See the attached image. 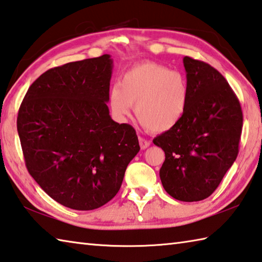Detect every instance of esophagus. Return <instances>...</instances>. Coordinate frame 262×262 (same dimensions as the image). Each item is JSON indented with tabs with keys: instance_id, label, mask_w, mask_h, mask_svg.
Returning <instances> with one entry per match:
<instances>
[{
	"instance_id": "obj_1",
	"label": "esophagus",
	"mask_w": 262,
	"mask_h": 262,
	"mask_svg": "<svg viewBox=\"0 0 262 262\" xmlns=\"http://www.w3.org/2000/svg\"><path fill=\"white\" fill-rule=\"evenodd\" d=\"M139 142H140V146H141L142 150H144V149H146V147H149L150 144H151L150 141L143 139V137H139Z\"/></svg>"
}]
</instances>
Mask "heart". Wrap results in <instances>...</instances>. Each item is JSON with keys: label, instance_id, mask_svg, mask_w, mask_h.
<instances>
[{"label": "heart", "instance_id": "1", "mask_svg": "<svg viewBox=\"0 0 262 262\" xmlns=\"http://www.w3.org/2000/svg\"><path fill=\"white\" fill-rule=\"evenodd\" d=\"M189 101L184 78L165 66L144 61L123 74L120 87L110 93V106L119 121H125L135 105V115L147 130L164 133L183 118Z\"/></svg>", "mask_w": 262, "mask_h": 262}]
</instances>
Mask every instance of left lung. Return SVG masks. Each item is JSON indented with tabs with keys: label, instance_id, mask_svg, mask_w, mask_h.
<instances>
[{
	"label": "left lung",
	"instance_id": "1",
	"mask_svg": "<svg viewBox=\"0 0 262 262\" xmlns=\"http://www.w3.org/2000/svg\"><path fill=\"white\" fill-rule=\"evenodd\" d=\"M188 106L177 126L155 137L165 152L160 180L181 202H199L215 191L238 155L243 113L223 75L185 56Z\"/></svg>",
	"mask_w": 262,
	"mask_h": 262
}]
</instances>
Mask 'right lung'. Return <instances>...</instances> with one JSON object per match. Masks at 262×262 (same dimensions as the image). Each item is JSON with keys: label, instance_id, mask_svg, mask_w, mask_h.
I'll list each match as a JSON object with an SVG mask.
<instances>
[{"label": "right lung", "instance_id": "obj_1", "mask_svg": "<svg viewBox=\"0 0 262 262\" xmlns=\"http://www.w3.org/2000/svg\"><path fill=\"white\" fill-rule=\"evenodd\" d=\"M110 55L50 69L28 88L17 129L28 173L57 203L78 211L118 193L140 151L128 123L112 120Z\"/></svg>", "mask_w": 262, "mask_h": 262}]
</instances>
